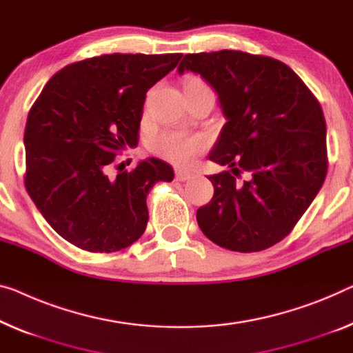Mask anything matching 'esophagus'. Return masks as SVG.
Returning <instances> with one entry per match:
<instances>
[{
	"label": "esophagus",
	"instance_id": "34e87169",
	"mask_svg": "<svg viewBox=\"0 0 353 353\" xmlns=\"http://www.w3.org/2000/svg\"><path fill=\"white\" fill-rule=\"evenodd\" d=\"M190 177H192V172L190 171H187V170H176V179H177V181L185 182Z\"/></svg>",
	"mask_w": 353,
	"mask_h": 353
}]
</instances>
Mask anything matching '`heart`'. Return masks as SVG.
<instances>
[{
	"mask_svg": "<svg viewBox=\"0 0 353 353\" xmlns=\"http://www.w3.org/2000/svg\"><path fill=\"white\" fill-rule=\"evenodd\" d=\"M208 141L201 134H185L170 131V133H161L152 141L150 149L157 155L170 160L176 165H187L188 161L199 152L204 150Z\"/></svg>",
	"mask_w": 353,
	"mask_h": 353,
	"instance_id": "heart-1",
	"label": "heart"
}]
</instances>
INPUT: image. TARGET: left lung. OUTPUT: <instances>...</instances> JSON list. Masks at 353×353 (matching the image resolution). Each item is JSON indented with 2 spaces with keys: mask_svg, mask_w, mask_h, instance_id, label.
<instances>
[{
  "mask_svg": "<svg viewBox=\"0 0 353 353\" xmlns=\"http://www.w3.org/2000/svg\"><path fill=\"white\" fill-rule=\"evenodd\" d=\"M185 71L212 87L227 119L208 159L230 171L208 176L214 196L198 209L199 228L228 250H265L290 233L323 185L322 108L285 63L270 57L188 54L177 68Z\"/></svg>",
  "mask_w": 353,
  "mask_h": 353,
  "instance_id": "1",
  "label": "left lung"
}]
</instances>
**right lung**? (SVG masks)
<instances>
[{"label": "right lung", "mask_w": 353, "mask_h": 353, "mask_svg": "<svg viewBox=\"0 0 353 353\" xmlns=\"http://www.w3.org/2000/svg\"><path fill=\"white\" fill-rule=\"evenodd\" d=\"M182 54H112L68 65L46 83L25 126V187L47 223L88 252H117L141 238L147 194L172 168L141 160L108 176L115 155L138 145L145 93Z\"/></svg>", "instance_id": "right-lung-1"}]
</instances>
